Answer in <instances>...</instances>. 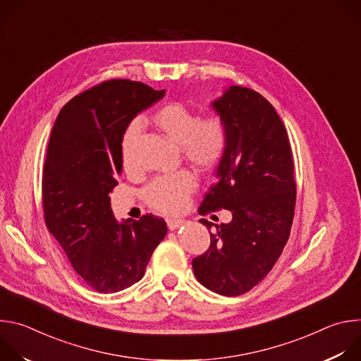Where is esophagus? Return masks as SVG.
Returning a JSON list of instances; mask_svg holds the SVG:
<instances>
[{"label":"esophagus","instance_id":"34e87169","mask_svg":"<svg viewBox=\"0 0 361 361\" xmlns=\"http://www.w3.org/2000/svg\"><path fill=\"white\" fill-rule=\"evenodd\" d=\"M183 224H184V221H183V220H173V219L167 220V227H169L171 231H174V230L180 228Z\"/></svg>","mask_w":361,"mask_h":361}]
</instances>
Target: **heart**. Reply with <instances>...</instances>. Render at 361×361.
Listing matches in <instances>:
<instances>
[{
	"label": "heart",
	"mask_w": 361,
	"mask_h": 361,
	"mask_svg": "<svg viewBox=\"0 0 361 361\" xmlns=\"http://www.w3.org/2000/svg\"><path fill=\"white\" fill-rule=\"evenodd\" d=\"M149 123L166 140L180 147L183 159L201 173L214 170L226 156L230 141L227 121L217 114H200L181 104L169 102L149 118ZM138 127L130 124L121 140V161L126 171H131V154ZM197 188L194 176L188 171L152 180L142 190V200L148 207L161 214L180 213Z\"/></svg>",
	"instance_id": "1"
}]
</instances>
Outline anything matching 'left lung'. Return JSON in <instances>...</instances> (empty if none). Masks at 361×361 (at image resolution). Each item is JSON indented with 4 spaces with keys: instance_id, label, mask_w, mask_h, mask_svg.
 I'll list each match as a JSON object with an SVG mask.
<instances>
[{
    "instance_id": "8db88e82",
    "label": "left lung",
    "mask_w": 361,
    "mask_h": 361,
    "mask_svg": "<svg viewBox=\"0 0 361 361\" xmlns=\"http://www.w3.org/2000/svg\"><path fill=\"white\" fill-rule=\"evenodd\" d=\"M212 109L227 121L230 141L198 212L226 209L233 220L214 224L212 245L192 270L204 287L233 297L259 284L283 252L294 217V164L284 124L263 95L231 85ZM200 221L212 230L213 223Z\"/></svg>"
}]
</instances>
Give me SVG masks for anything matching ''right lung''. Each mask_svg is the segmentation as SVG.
<instances>
[{"mask_svg": "<svg viewBox=\"0 0 361 361\" xmlns=\"http://www.w3.org/2000/svg\"><path fill=\"white\" fill-rule=\"evenodd\" d=\"M164 94L137 81H106L68 101L51 131L42 171L45 224L98 293L140 281L167 234L166 221L151 214L120 223L110 202L123 169V135Z\"/></svg>", "mask_w": 361, "mask_h": 361, "instance_id": "1", "label": "right lung"}]
</instances>
